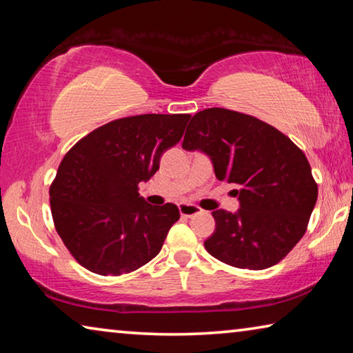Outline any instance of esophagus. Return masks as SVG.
Wrapping results in <instances>:
<instances>
[{
    "mask_svg": "<svg viewBox=\"0 0 353 353\" xmlns=\"http://www.w3.org/2000/svg\"><path fill=\"white\" fill-rule=\"evenodd\" d=\"M179 212H181L182 216H187V218H191V216H196V214L202 213L201 207L194 205V204H187V202H183V204L179 205Z\"/></svg>",
    "mask_w": 353,
    "mask_h": 353,
    "instance_id": "esophagus-1",
    "label": "esophagus"
}]
</instances>
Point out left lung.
<instances>
[{"label": "left lung", "instance_id": "left-lung-1", "mask_svg": "<svg viewBox=\"0 0 353 353\" xmlns=\"http://www.w3.org/2000/svg\"><path fill=\"white\" fill-rule=\"evenodd\" d=\"M182 148L204 152L218 181L240 187L235 213H212L216 227L204 241L207 252L255 271L286 256L305 234L318 199L305 154L268 123L221 107L191 118Z\"/></svg>", "mask_w": 353, "mask_h": 353}]
</instances>
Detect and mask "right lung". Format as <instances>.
Masks as SVG:
<instances>
[{
    "mask_svg": "<svg viewBox=\"0 0 353 353\" xmlns=\"http://www.w3.org/2000/svg\"><path fill=\"white\" fill-rule=\"evenodd\" d=\"M191 115L115 119L83 137L65 155L50 188L57 234L71 255L99 276L135 271L160 252L181 216L174 204L151 205L139 183L181 141Z\"/></svg>",
    "mask_w": 353,
    "mask_h": 353,
    "instance_id": "obj_1",
    "label": "right lung"
}]
</instances>
